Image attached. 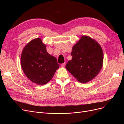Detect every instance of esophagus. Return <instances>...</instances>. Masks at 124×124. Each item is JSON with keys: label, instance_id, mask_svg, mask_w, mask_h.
<instances>
[{"label": "esophagus", "instance_id": "34e87169", "mask_svg": "<svg viewBox=\"0 0 124 124\" xmlns=\"http://www.w3.org/2000/svg\"><path fill=\"white\" fill-rule=\"evenodd\" d=\"M65 65H66V63H62V64H61V67H64L65 66Z\"/></svg>", "mask_w": 124, "mask_h": 124}]
</instances>
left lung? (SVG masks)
<instances>
[{
  "mask_svg": "<svg viewBox=\"0 0 124 124\" xmlns=\"http://www.w3.org/2000/svg\"><path fill=\"white\" fill-rule=\"evenodd\" d=\"M72 60L68 61L66 68L80 82L85 83L98 74L103 60L100 45L89 37L83 36L72 48Z\"/></svg>",
  "mask_w": 124,
  "mask_h": 124,
  "instance_id": "1",
  "label": "left lung"
}]
</instances>
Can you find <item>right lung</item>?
<instances>
[{
    "instance_id": "1",
    "label": "right lung",
    "mask_w": 124,
    "mask_h": 124,
    "mask_svg": "<svg viewBox=\"0 0 124 124\" xmlns=\"http://www.w3.org/2000/svg\"><path fill=\"white\" fill-rule=\"evenodd\" d=\"M21 66L28 78L38 85L47 83L59 67L56 58L50 55L40 38L31 41L23 48Z\"/></svg>"
}]
</instances>
